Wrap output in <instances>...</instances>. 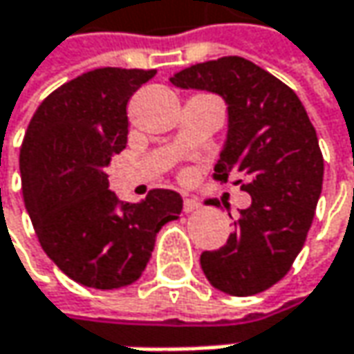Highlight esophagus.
Masks as SVG:
<instances>
[{
  "label": "esophagus",
  "instance_id": "34e87169",
  "mask_svg": "<svg viewBox=\"0 0 354 354\" xmlns=\"http://www.w3.org/2000/svg\"><path fill=\"white\" fill-rule=\"evenodd\" d=\"M199 207H201V203H199L197 199H193V197H185V201H183V211H185V213L197 211Z\"/></svg>",
  "mask_w": 354,
  "mask_h": 354
}]
</instances>
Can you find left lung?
<instances>
[{
  "label": "left lung",
  "instance_id": "left-lung-1",
  "mask_svg": "<svg viewBox=\"0 0 354 354\" xmlns=\"http://www.w3.org/2000/svg\"><path fill=\"white\" fill-rule=\"evenodd\" d=\"M171 83L225 99L229 131L213 177H243L235 183L253 199L221 249L201 253V269L227 295L265 291L289 273L315 217L325 171L317 131L289 85L237 55L191 65Z\"/></svg>",
  "mask_w": 354,
  "mask_h": 354
}]
</instances>
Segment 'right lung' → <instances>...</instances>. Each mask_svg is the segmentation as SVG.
I'll return each instance as SVG.
<instances>
[{"instance_id":"obj_1","label":"right lung","mask_w":354,"mask_h":354,"mask_svg":"<svg viewBox=\"0 0 354 354\" xmlns=\"http://www.w3.org/2000/svg\"><path fill=\"white\" fill-rule=\"evenodd\" d=\"M155 73L101 67L63 83L37 107L21 143V189L35 235L63 273L91 289L137 281L159 229L183 209L169 189H153L141 203L119 201L105 173L127 143L129 99Z\"/></svg>"}]
</instances>
